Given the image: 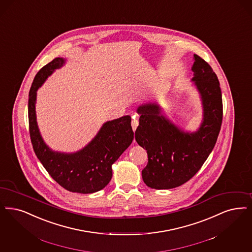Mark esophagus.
<instances>
[{"label":"esophagus","mask_w":252,"mask_h":252,"mask_svg":"<svg viewBox=\"0 0 252 252\" xmlns=\"http://www.w3.org/2000/svg\"><path fill=\"white\" fill-rule=\"evenodd\" d=\"M138 125H139L138 119H137V118H135V116H133V120H132V122H131V126H132V128H133V130H136V128H137Z\"/></svg>","instance_id":"esophagus-1"}]
</instances>
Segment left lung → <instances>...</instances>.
<instances>
[{"label": "left lung", "instance_id": "8db88e82", "mask_svg": "<svg viewBox=\"0 0 252 252\" xmlns=\"http://www.w3.org/2000/svg\"><path fill=\"white\" fill-rule=\"evenodd\" d=\"M191 70L203 111L198 130H182L162 114L157 103L142 104L137 110L141 117L135 139L148 155L141 175L151 189H170L191 179L218 140L223 115L220 81L209 63L197 54H194Z\"/></svg>", "mask_w": 252, "mask_h": 252}]
</instances>
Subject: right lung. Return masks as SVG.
<instances>
[{
    "mask_svg": "<svg viewBox=\"0 0 252 252\" xmlns=\"http://www.w3.org/2000/svg\"><path fill=\"white\" fill-rule=\"evenodd\" d=\"M65 63L55 58L34 77L29 93V130L33 151L44 168L61 187L71 192L88 194L99 191L111 181V166L134 138L129 115L106 122L96 136L80 151L61 153L51 150L41 137L35 114L36 91L55 69Z\"/></svg>",
    "mask_w": 252,
    "mask_h": 252,
    "instance_id": "add662e5",
    "label": "right lung"
}]
</instances>
